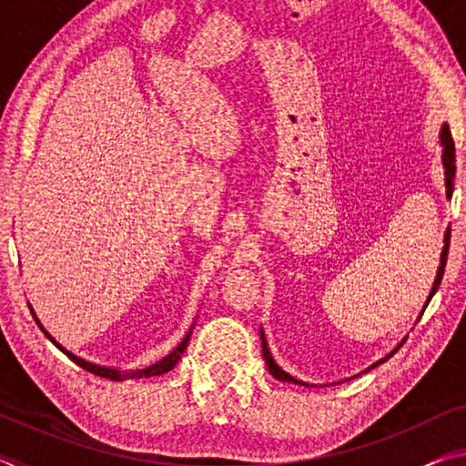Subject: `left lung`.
Here are the masks:
<instances>
[{"mask_svg": "<svg viewBox=\"0 0 466 466\" xmlns=\"http://www.w3.org/2000/svg\"><path fill=\"white\" fill-rule=\"evenodd\" d=\"M440 144H441V164H444V180H446V197H452V188H454V175H456V156H454V139H452V136H451V129H448V125H441V133H440ZM448 247H451V228H448L446 230V234H444V248H441V257H440V267H438V275H436V281H433V286H431V291H430V298H428V302H425V306L430 304V299H431V296L436 294V289H438V286H440V281H441V275H444V267H446V258H448ZM261 341H263V358H265V361H267V366H269V372L273 374V378H278V380H283V382H296V384H304V386H309L306 382H299L298 378H294V376H289L288 372H283V370L275 364V360L271 358V351H269V347H267V341H265V333L261 330ZM397 351V350H394ZM392 351V353H394ZM392 353H389V356H386L384 360H380L378 361V364H382V361H386L389 360ZM378 364H374V366H378ZM372 366V368H374Z\"/></svg>", "mask_w": 466, "mask_h": 466, "instance_id": "8db88e82", "label": "left lung"}]
</instances>
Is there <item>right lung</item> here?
Listing matches in <instances>:
<instances>
[{"label": "right lung", "mask_w": 466, "mask_h": 466, "mask_svg": "<svg viewBox=\"0 0 466 466\" xmlns=\"http://www.w3.org/2000/svg\"><path fill=\"white\" fill-rule=\"evenodd\" d=\"M30 312H33V317H35V320H36V325L41 327V330L43 333L49 337V341L55 345V347H59V350L66 353V356L74 361V364H77L80 368H84V370H88V372H92V374H96V376H100V378H108V380H116V382H121V380H129V378H149V376H160V374H164V372H170L172 368H175L177 364H178V360H180V356H183V351L187 350V345H188V339H191V333H193V329L188 330V333L185 335V339L183 341L178 343V347L175 351H170L167 358L164 360H160V361H156L154 366H149V368H144V370H131V372H127V370H115V368H106V366H98V364H92V361H86V360H82V358H77V356H74L72 351H67L66 347H61L57 341H55V339L46 333V330L43 329V325L41 322H38V319H36V314H35V310L30 309Z\"/></svg>", "instance_id": "1"}]
</instances>
